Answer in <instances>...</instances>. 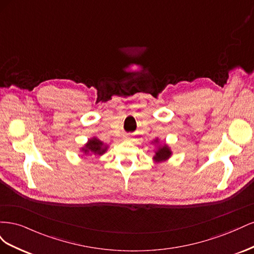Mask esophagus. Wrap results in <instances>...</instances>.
Returning a JSON list of instances; mask_svg holds the SVG:
<instances>
[{"mask_svg":"<svg viewBox=\"0 0 254 254\" xmlns=\"http://www.w3.org/2000/svg\"><path fill=\"white\" fill-rule=\"evenodd\" d=\"M124 140H126V141H130V140H131V136H130V135H124Z\"/></svg>","mask_w":254,"mask_h":254,"instance_id":"34e87169","label":"esophagus"}]
</instances>
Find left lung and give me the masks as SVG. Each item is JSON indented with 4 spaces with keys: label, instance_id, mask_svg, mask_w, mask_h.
<instances>
[{
    "label": "left lung",
    "instance_id": "left-lung-1",
    "mask_svg": "<svg viewBox=\"0 0 254 254\" xmlns=\"http://www.w3.org/2000/svg\"><path fill=\"white\" fill-rule=\"evenodd\" d=\"M155 143L159 144V140L156 139ZM171 156H172V150L166 144L158 145V148L155 152V156H153V161H155V162H157V163L163 162V161H166V160L170 159Z\"/></svg>",
    "mask_w": 254,
    "mask_h": 254
}]
</instances>
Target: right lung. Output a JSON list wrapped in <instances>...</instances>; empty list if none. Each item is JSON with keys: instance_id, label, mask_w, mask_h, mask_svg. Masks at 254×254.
Here are the masks:
<instances>
[{"instance_id": "obj_1", "label": "right lung", "mask_w": 254, "mask_h": 254, "mask_svg": "<svg viewBox=\"0 0 254 254\" xmlns=\"http://www.w3.org/2000/svg\"><path fill=\"white\" fill-rule=\"evenodd\" d=\"M107 148H108V146L105 145L102 141H99L97 137H92L81 148V151L84 155L93 153L95 156H102L107 151Z\"/></svg>"}]
</instances>
